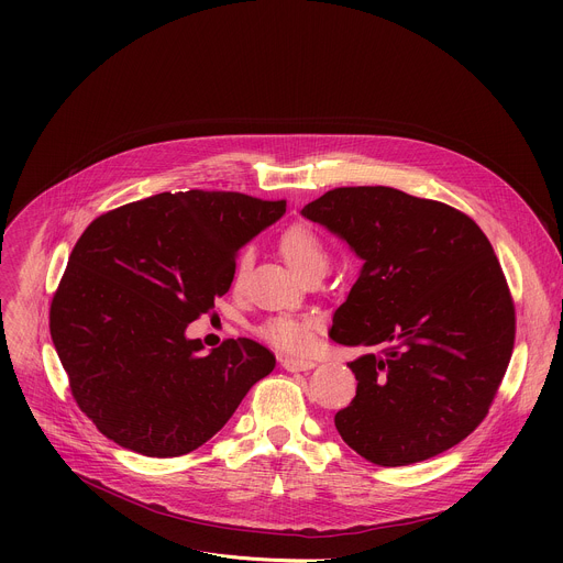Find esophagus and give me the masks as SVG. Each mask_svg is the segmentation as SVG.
Returning <instances> with one entry per match:
<instances>
[{"instance_id": "esophagus-1", "label": "esophagus", "mask_w": 563, "mask_h": 563, "mask_svg": "<svg viewBox=\"0 0 563 563\" xmlns=\"http://www.w3.org/2000/svg\"><path fill=\"white\" fill-rule=\"evenodd\" d=\"M280 365L287 369V372H307L311 367H316L313 361H307V358H283Z\"/></svg>"}]
</instances>
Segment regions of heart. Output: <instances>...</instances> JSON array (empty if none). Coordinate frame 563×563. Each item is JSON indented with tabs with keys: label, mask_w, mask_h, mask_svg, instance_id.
Segmentation results:
<instances>
[{
	"label": "heart",
	"mask_w": 563,
	"mask_h": 563,
	"mask_svg": "<svg viewBox=\"0 0 563 563\" xmlns=\"http://www.w3.org/2000/svg\"><path fill=\"white\" fill-rule=\"evenodd\" d=\"M280 252L291 269L300 276L316 267H328V252L323 240L307 224H294L280 235ZM250 265V254H243L235 263L233 283H240ZM313 318H296V316H278L272 318L263 328V336L283 352L302 354L313 343Z\"/></svg>",
	"instance_id": "b5f03b06"
}]
</instances>
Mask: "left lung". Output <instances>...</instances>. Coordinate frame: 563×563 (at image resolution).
<instances>
[{
  "mask_svg": "<svg viewBox=\"0 0 563 563\" xmlns=\"http://www.w3.org/2000/svg\"><path fill=\"white\" fill-rule=\"evenodd\" d=\"M363 261L332 341L354 358L336 412L343 441L376 465H410L463 441L510 363L515 305L486 233L465 213L391 187H341L302 207Z\"/></svg>",
  "mask_w": 563,
  "mask_h": 563,
  "instance_id": "obj_1",
  "label": "left lung"
}]
</instances>
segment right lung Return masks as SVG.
Here are the masks:
<instances>
[{
	"label": "right lung",
	"mask_w": 563,
	"mask_h": 563,
	"mask_svg": "<svg viewBox=\"0 0 563 563\" xmlns=\"http://www.w3.org/2000/svg\"><path fill=\"white\" fill-rule=\"evenodd\" d=\"M285 200L235 191L157 194L96 218L51 302V339L98 430L144 456H180L235 412L274 354L256 341L202 352L189 323L229 291L235 254Z\"/></svg>",
	"instance_id": "1"
}]
</instances>
